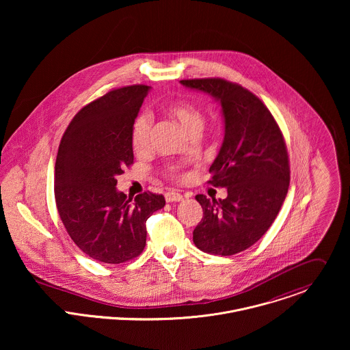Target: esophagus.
<instances>
[{"instance_id": "obj_1", "label": "esophagus", "mask_w": 350, "mask_h": 350, "mask_svg": "<svg viewBox=\"0 0 350 350\" xmlns=\"http://www.w3.org/2000/svg\"><path fill=\"white\" fill-rule=\"evenodd\" d=\"M164 197H165L167 202H180V200H183V196L179 194V193H175V191H168V193H165Z\"/></svg>"}]
</instances>
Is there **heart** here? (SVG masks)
I'll return each instance as SVG.
<instances>
[{"label":"heart","mask_w":350,"mask_h":350,"mask_svg":"<svg viewBox=\"0 0 350 350\" xmlns=\"http://www.w3.org/2000/svg\"><path fill=\"white\" fill-rule=\"evenodd\" d=\"M165 114L179 124V126L191 137L194 135H200L204 116L200 109L190 102H175L170 103L165 107ZM150 136H152V125L148 116L142 114L136 117L132 125V146L137 153H144L150 150ZM168 175L172 178H178L176 170L174 167H168Z\"/></svg>","instance_id":"heart-1"}]
</instances>
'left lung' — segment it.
Returning a JSON list of instances; mask_svg holds the SVG:
<instances>
[{
  "mask_svg": "<svg viewBox=\"0 0 350 350\" xmlns=\"http://www.w3.org/2000/svg\"><path fill=\"white\" fill-rule=\"evenodd\" d=\"M180 83L210 94L222 106L225 137L207 183L228 189V197H196L203 217L193 241L206 253L232 256L262 237L286 200L290 186L286 142L268 107L241 85L222 78Z\"/></svg>",
  "mask_w": 350,
  "mask_h": 350,
  "instance_id": "1",
  "label": "left lung"
}]
</instances>
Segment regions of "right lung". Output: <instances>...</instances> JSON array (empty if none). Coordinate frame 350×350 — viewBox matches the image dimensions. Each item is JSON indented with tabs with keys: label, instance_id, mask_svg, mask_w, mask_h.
Listing matches in <instances>:
<instances>
[{
	"label": "right lung",
	"instance_id": "1",
	"mask_svg": "<svg viewBox=\"0 0 350 350\" xmlns=\"http://www.w3.org/2000/svg\"><path fill=\"white\" fill-rule=\"evenodd\" d=\"M150 86L113 89L83 106L68 124L55 163V202L77 247L92 258L120 264L146 247L147 219L164 207L161 194L135 200L116 189L133 164L132 125Z\"/></svg>",
	"mask_w": 350,
	"mask_h": 350
}]
</instances>
